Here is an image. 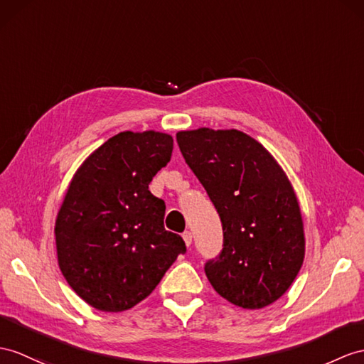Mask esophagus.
I'll return each instance as SVG.
<instances>
[{
    "mask_svg": "<svg viewBox=\"0 0 364 364\" xmlns=\"http://www.w3.org/2000/svg\"><path fill=\"white\" fill-rule=\"evenodd\" d=\"M182 237H183V241H185V244H187V247H190L191 245V242H193V235H191V232H183V235H182Z\"/></svg>",
    "mask_w": 364,
    "mask_h": 364,
    "instance_id": "obj_1",
    "label": "esophagus"
}]
</instances>
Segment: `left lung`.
<instances>
[{
  "mask_svg": "<svg viewBox=\"0 0 364 364\" xmlns=\"http://www.w3.org/2000/svg\"><path fill=\"white\" fill-rule=\"evenodd\" d=\"M176 137L223 223V250L203 267L213 289L244 309L274 303L304 261L303 219L287 176L237 129L199 128Z\"/></svg>",
  "mask_w": 364,
  "mask_h": 364,
  "instance_id": "obj_1",
  "label": "left lung"
}]
</instances>
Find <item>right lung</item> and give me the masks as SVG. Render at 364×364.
<instances>
[{"instance_id": "right-lung-1", "label": "right lung", "mask_w": 364, "mask_h": 364, "mask_svg": "<svg viewBox=\"0 0 364 364\" xmlns=\"http://www.w3.org/2000/svg\"><path fill=\"white\" fill-rule=\"evenodd\" d=\"M173 137L125 131L95 149L70 182L55 223L60 270L87 304L122 312L145 299L183 239L164 227L149 182L171 159Z\"/></svg>"}]
</instances>
